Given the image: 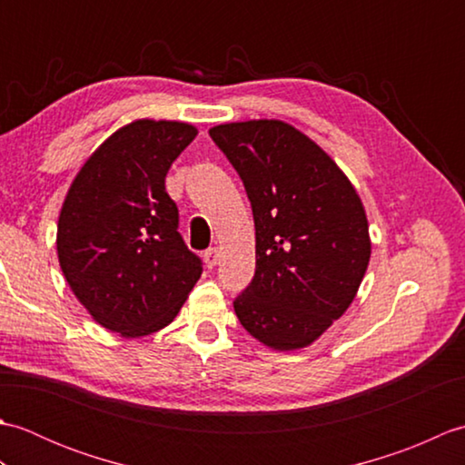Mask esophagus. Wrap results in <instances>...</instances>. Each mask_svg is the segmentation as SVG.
I'll return each mask as SVG.
<instances>
[{
    "label": "esophagus",
    "mask_w": 465,
    "mask_h": 465,
    "mask_svg": "<svg viewBox=\"0 0 465 465\" xmlns=\"http://www.w3.org/2000/svg\"><path fill=\"white\" fill-rule=\"evenodd\" d=\"M203 260H205L207 268H213V265L217 263V260H220V252H217V248L205 250V252H203Z\"/></svg>",
    "instance_id": "1"
}]
</instances>
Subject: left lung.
<instances>
[{
	"instance_id": "8db88e82",
	"label": "left lung",
	"mask_w": 465,
	"mask_h": 465,
	"mask_svg": "<svg viewBox=\"0 0 465 465\" xmlns=\"http://www.w3.org/2000/svg\"><path fill=\"white\" fill-rule=\"evenodd\" d=\"M255 223V273L233 310L273 350L310 345L350 308L368 270V217L318 143L278 120L215 125Z\"/></svg>"
}]
</instances>
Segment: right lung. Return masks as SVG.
Masks as SVG:
<instances>
[{"instance_id": "1", "label": "right lung", "mask_w": 465, "mask_h": 465, "mask_svg": "<svg viewBox=\"0 0 465 465\" xmlns=\"http://www.w3.org/2000/svg\"><path fill=\"white\" fill-rule=\"evenodd\" d=\"M195 135L182 122L122 127L84 163L59 213L69 288L97 323L125 338L172 323L203 272L165 192L167 170Z\"/></svg>"}]
</instances>
